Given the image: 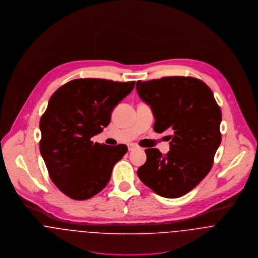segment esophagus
<instances>
[{
    "label": "esophagus",
    "instance_id": "1",
    "mask_svg": "<svg viewBox=\"0 0 258 258\" xmlns=\"http://www.w3.org/2000/svg\"><path fill=\"white\" fill-rule=\"evenodd\" d=\"M138 148V146L136 145V144H131V145H128V150L130 151H133V150H135V149H137Z\"/></svg>",
    "mask_w": 258,
    "mask_h": 258
}]
</instances>
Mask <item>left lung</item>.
Listing matches in <instances>:
<instances>
[{"label": "left lung", "mask_w": 258, "mask_h": 258, "mask_svg": "<svg viewBox=\"0 0 258 258\" xmlns=\"http://www.w3.org/2000/svg\"><path fill=\"white\" fill-rule=\"evenodd\" d=\"M137 90L150 105L154 132L166 130L170 151L145 149L146 161L138 169L144 185L165 198L181 197L194 189L212 169L222 142V111L209 86L194 77L171 76L138 81Z\"/></svg>", "instance_id": "8db88e82"}]
</instances>
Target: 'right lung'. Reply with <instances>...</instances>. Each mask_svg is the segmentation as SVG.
Masks as SVG:
<instances>
[{
    "mask_svg": "<svg viewBox=\"0 0 258 258\" xmlns=\"http://www.w3.org/2000/svg\"><path fill=\"white\" fill-rule=\"evenodd\" d=\"M135 84L74 79L50 97L39 121V149L50 179L69 198L87 200L100 193L114 165L126 153L125 144L94 143L91 138L110 123L112 111Z\"/></svg>",
    "mask_w": 258,
    "mask_h": 258,
    "instance_id": "1",
    "label": "right lung"
}]
</instances>
